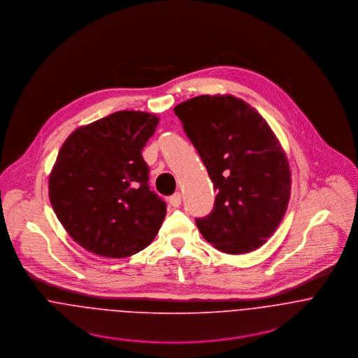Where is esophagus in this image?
Here are the masks:
<instances>
[{"instance_id": "esophagus-1", "label": "esophagus", "mask_w": 358, "mask_h": 358, "mask_svg": "<svg viewBox=\"0 0 358 358\" xmlns=\"http://www.w3.org/2000/svg\"><path fill=\"white\" fill-rule=\"evenodd\" d=\"M169 203H170V206H173V207H180V204H181V194L177 192V194L171 195V196L169 198Z\"/></svg>"}]
</instances>
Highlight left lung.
<instances>
[{
  "label": "left lung",
  "mask_w": 358,
  "mask_h": 358,
  "mask_svg": "<svg viewBox=\"0 0 358 358\" xmlns=\"http://www.w3.org/2000/svg\"><path fill=\"white\" fill-rule=\"evenodd\" d=\"M218 192L198 218L217 250L245 254L278 229L291 195V171L278 137L255 108L231 94H203L174 107Z\"/></svg>",
  "instance_id": "8db88e82"
}]
</instances>
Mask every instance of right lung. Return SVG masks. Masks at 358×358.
I'll return each instance as SVG.
<instances>
[{"label": "right lung", "instance_id": "1", "mask_svg": "<svg viewBox=\"0 0 358 358\" xmlns=\"http://www.w3.org/2000/svg\"><path fill=\"white\" fill-rule=\"evenodd\" d=\"M158 123L154 114L118 111L80 126L62 145L49 176V199L85 250L126 258L158 235L166 203L150 191L141 155Z\"/></svg>", "mask_w": 358, "mask_h": 358}]
</instances>
